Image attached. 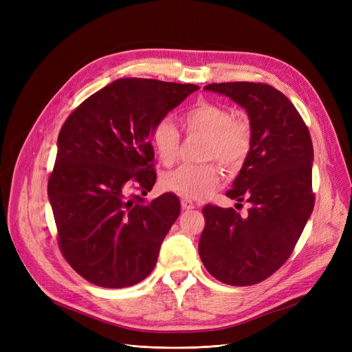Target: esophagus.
<instances>
[{
    "mask_svg": "<svg viewBox=\"0 0 352 352\" xmlns=\"http://www.w3.org/2000/svg\"><path fill=\"white\" fill-rule=\"evenodd\" d=\"M180 204H182V208L184 210H192V208H195V204L190 199H188V198H184L182 201H180Z\"/></svg>",
    "mask_w": 352,
    "mask_h": 352,
    "instance_id": "esophagus-1",
    "label": "esophagus"
}]
</instances>
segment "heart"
Here are the masks:
<instances>
[{
	"label": "heart",
	"instance_id": "b5f03b06",
	"mask_svg": "<svg viewBox=\"0 0 352 352\" xmlns=\"http://www.w3.org/2000/svg\"><path fill=\"white\" fill-rule=\"evenodd\" d=\"M189 132L208 135L206 155L217 158L229 168H238L248 158L252 146L250 123L223 105L201 101L185 114ZM151 142L160 162L172 166L180 150V133L176 124L166 117L153 127ZM221 180L220 167L216 163L184 164L168 172L163 184L172 192L189 199H202L217 188Z\"/></svg>",
	"mask_w": 352,
	"mask_h": 352
}]
</instances>
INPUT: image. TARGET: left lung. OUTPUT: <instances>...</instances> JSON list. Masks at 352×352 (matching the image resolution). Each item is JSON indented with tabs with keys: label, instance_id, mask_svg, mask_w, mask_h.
<instances>
[{
	"label": "left lung",
	"instance_id": "1",
	"mask_svg": "<svg viewBox=\"0 0 352 352\" xmlns=\"http://www.w3.org/2000/svg\"><path fill=\"white\" fill-rule=\"evenodd\" d=\"M206 91L229 97L247 111L252 146L226 195L242 206H206L199 257L212 278L233 285H255L285 264L314 208L310 132L286 95L254 82L210 83Z\"/></svg>",
	"mask_w": 352,
	"mask_h": 352
}]
</instances>
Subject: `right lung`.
I'll list each match as a JSON object with an SVG mask.
<instances>
[{"label":"right lung","mask_w":352,"mask_h":352,"mask_svg":"<svg viewBox=\"0 0 352 352\" xmlns=\"http://www.w3.org/2000/svg\"><path fill=\"white\" fill-rule=\"evenodd\" d=\"M199 87L117 79L92 94L63 124L48 198L65 258L83 279L126 287L150 274L180 212L179 198L153 189L151 132Z\"/></svg>","instance_id":"1"}]
</instances>
